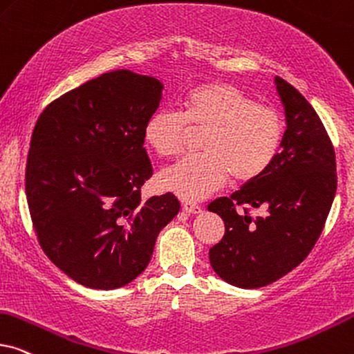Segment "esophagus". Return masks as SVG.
<instances>
[{
	"label": "esophagus",
	"instance_id": "obj_1",
	"mask_svg": "<svg viewBox=\"0 0 354 354\" xmlns=\"http://www.w3.org/2000/svg\"><path fill=\"white\" fill-rule=\"evenodd\" d=\"M182 208L183 211H187L188 214H198L201 213V206H198L196 203H194V201H182Z\"/></svg>",
	"mask_w": 354,
	"mask_h": 354
}]
</instances>
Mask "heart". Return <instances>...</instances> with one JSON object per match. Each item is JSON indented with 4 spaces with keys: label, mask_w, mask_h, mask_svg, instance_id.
<instances>
[{
    "label": "heart",
    "mask_w": 354,
    "mask_h": 354,
    "mask_svg": "<svg viewBox=\"0 0 354 354\" xmlns=\"http://www.w3.org/2000/svg\"><path fill=\"white\" fill-rule=\"evenodd\" d=\"M188 128L206 131L201 156L185 158L159 176L160 187L183 200H203L229 176L252 182L268 171L281 149L284 120L237 86L211 81L190 91L182 112L160 109L145 123V140L162 158L182 153Z\"/></svg>",
    "instance_id": "1"
}]
</instances>
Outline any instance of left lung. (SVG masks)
I'll use <instances>...</instances> for the list:
<instances>
[{"label": "left lung", "instance_id": "1", "mask_svg": "<svg viewBox=\"0 0 354 354\" xmlns=\"http://www.w3.org/2000/svg\"><path fill=\"white\" fill-rule=\"evenodd\" d=\"M274 84L286 113L277 159L263 176L208 205L226 227L209 249L211 267L226 283L245 289L277 281L309 255L337 192L335 151L322 120L296 87L279 76ZM249 207L262 213L250 217Z\"/></svg>", "mask_w": 354, "mask_h": 354}]
</instances>
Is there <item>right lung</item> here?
Here are the masks:
<instances>
[{"instance_id":"obj_1","label":"right lung","mask_w":354,"mask_h":354,"mask_svg":"<svg viewBox=\"0 0 354 354\" xmlns=\"http://www.w3.org/2000/svg\"><path fill=\"white\" fill-rule=\"evenodd\" d=\"M162 89L130 70L104 73L48 104L35 123L26 166L32 224L48 259L82 286L131 283L180 209L172 194L141 201L153 176L145 123Z\"/></svg>"}]
</instances>
